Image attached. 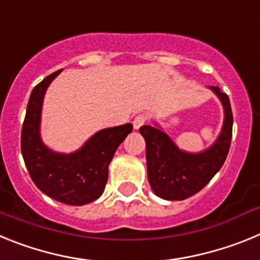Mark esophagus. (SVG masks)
Instances as JSON below:
<instances>
[{"label": "esophagus", "mask_w": 260, "mask_h": 260, "mask_svg": "<svg viewBox=\"0 0 260 260\" xmlns=\"http://www.w3.org/2000/svg\"><path fill=\"white\" fill-rule=\"evenodd\" d=\"M147 119H148V116H147L146 113L138 114L134 118V121H133V126H134V128H139L141 126H143L144 123H146Z\"/></svg>", "instance_id": "esophagus-1"}]
</instances>
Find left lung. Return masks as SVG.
<instances>
[{"instance_id":"left-lung-1","label":"left lung","mask_w":260,"mask_h":260,"mask_svg":"<svg viewBox=\"0 0 260 260\" xmlns=\"http://www.w3.org/2000/svg\"><path fill=\"white\" fill-rule=\"evenodd\" d=\"M224 105L225 119L219 139L202 153H186L174 146L165 133L150 125L139 128L146 139L148 181L157 197L168 201H183L201 191L220 171L232 142L233 113L226 93L211 87Z\"/></svg>"}]
</instances>
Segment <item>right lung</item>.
<instances>
[{"instance_id": "add662e5", "label": "right lung", "mask_w": 260, "mask_h": 260, "mask_svg": "<svg viewBox=\"0 0 260 260\" xmlns=\"http://www.w3.org/2000/svg\"><path fill=\"white\" fill-rule=\"evenodd\" d=\"M61 70L48 75L32 89L22 126L20 150L29 177L50 198L70 206L93 202L103 194L108 165L133 130L132 123L96 133L79 151L70 155L52 152L41 143L40 112L45 89Z\"/></svg>"}]
</instances>
